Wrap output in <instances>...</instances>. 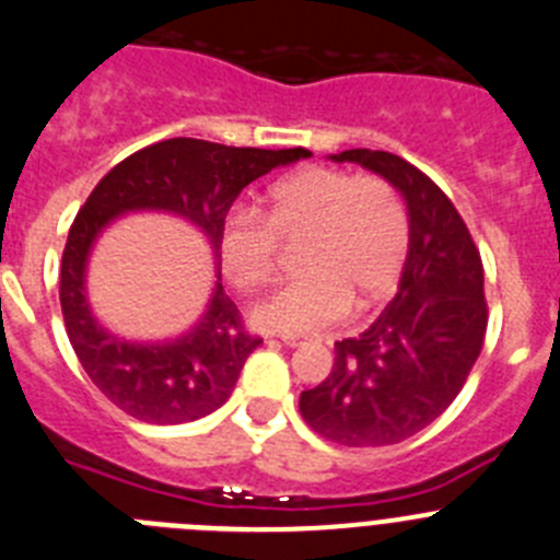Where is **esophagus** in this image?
<instances>
[{"label": "esophagus", "instance_id": "esophagus-1", "mask_svg": "<svg viewBox=\"0 0 560 560\" xmlns=\"http://www.w3.org/2000/svg\"><path fill=\"white\" fill-rule=\"evenodd\" d=\"M284 346L295 349V346H306V340H304V337H284Z\"/></svg>", "mask_w": 560, "mask_h": 560}]
</instances>
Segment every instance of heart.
<instances>
[{
  "label": "heart",
  "instance_id": "heart-1",
  "mask_svg": "<svg viewBox=\"0 0 560 560\" xmlns=\"http://www.w3.org/2000/svg\"><path fill=\"white\" fill-rule=\"evenodd\" d=\"M306 240L304 276L281 284L254 310V324L279 335H312L349 306L368 310L390 295L410 248V218L399 189L374 173L306 167L276 180L261 211L236 206L220 223V259L243 292L268 287L279 240Z\"/></svg>",
  "mask_w": 560,
  "mask_h": 560
}]
</instances>
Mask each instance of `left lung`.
<instances>
[{
    "label": "left lung",
    "instance_id": "left-lung-1",
    "mask_svg": "<svg viewBox=\"0 0 560 560\" xmlns=\"http://www.w3.org/2000/svg\"><path fill=\"white\" fill-rule=\"evenodd\" d=\"M390 180L410 211L399 292L371 329L335 342L331 374L301 393V416L326 441L390 446L430 427L455 401L486 342L482 259L455 203L401 155L342 150Z\"/></svg>",
    "mask_w": 560,
    "mask_h": 560
}]
</instances>
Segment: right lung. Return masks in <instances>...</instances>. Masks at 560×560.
Here are the masks:
<instances>
[{
	"label": "right lung",
	"instance_id": "right-lung-1",
	"mask_svg": "<svg viewBox=\"0 0 560 560\" xmlns=\"http://www.w3.org/2000/svg\"><path fill=\"white\" fill-rule=\"evenodd\" d=\"M312 155L304 148H225L203 139H164L128 155L89 195L60 259V310L69 342L108 401L148 424H184L225 405L261 337L250 335L218 281L192 331L170 342L108 335L85 301V259L100 231L125 211L159 209L192 220L220 256V223L236 195L273 167Z\"/></svg>",
	"mask_w": 560,
	"mask_h": 560
}]
</instances>
